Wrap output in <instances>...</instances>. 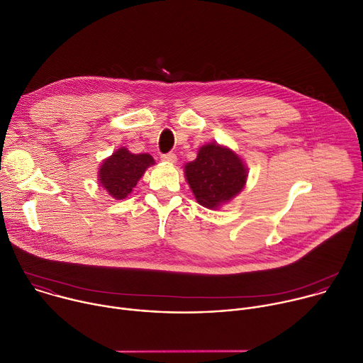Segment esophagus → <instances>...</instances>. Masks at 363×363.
Returning a JSON list of instances; mask_svg holds the SVG:
<instances>
[{
	"instance_id": "obj_1",
	"label": "esophagus",
	"mask_w": 363,
	"mask_h": 363,
	"mask_svg": "<svg viewBox=\"0 0 363 363\" xmlns=\"http://www.w3.org/2000/svg\"><path fill=\"white\" fill-rule=\"evenodd\" d=\"M161 161L162 162H167V164H175L177 162V157L174 153H165L161 157Z\"/></svg>"
}]
</instances>
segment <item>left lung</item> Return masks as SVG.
I'll return each instance as SVG.
<instances>
[{
	"label": "left lung",
	"instance_id": "obj_1",
	"mask_svg": "<svg viewBox=\"0 0 363 363\" xmlns=\"http://www.w3.org/2000/svg\"><path fill=\"white\" fill-rule=\"evenodd\" d=\"M185 179L196 202L218 210L245 186L248 168L237 152L220 143H205L196 158L184 165Z\"/></svg>",
	"mask_w": 363,
	"mask_h": 363
}]
</instances>
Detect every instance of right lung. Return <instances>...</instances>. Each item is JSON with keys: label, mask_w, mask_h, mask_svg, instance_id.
Instances as JSON below:
<instances>
[{"label": "right lung", "mask_w": 363, "mask_h": 363, "mask_svg": "<svg viewBox=\"0 0 363 363\" xmlns=\"http://www.w3.org/2000/svg\"><path fill=\"white\" fill-rule=\"evenodd\" d=\"M152 165L155 161L149 153H132L122 146L101 161L97 182L112 198L125 199Z\"/></svg>", "instance_id": "add662e5"}]
</instances>
